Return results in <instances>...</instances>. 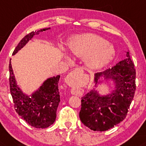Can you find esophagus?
Segmentation results:
<instances>
[{
  "label": "esophagus",
  "mask_w": 146,
  "mask_h": 146,
  "mask_svg": "<svg viewBox=\"0 0 146 146\" xmlns=\"http://www.w3.org/2000/svg\"><path fill=\"white\" fill-rule=\"evenodd\" d=\"M75 72H80L82 71V70L80 69V68H75V69L74 70Z\"/></svg>",
  "instance_id": "1"
}]
</instances>
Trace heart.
<instances>
[{
	"label": "heart",
	"mask_w": 146,
	"mask_h": 146,
	"mask_svg": "<svg viewBox=\"0 0 146 146\" xmlns=\"http://www.w3.org/2000/svg\"><path fill=\"white\" fill-rule=\"evenodd\" d=\"M68 46L73 56L84 58L86 66L92 69L104 67L111 61L115 53L113 45L93 33L74 36Z\"/></svg>",
	"instance_id": "1"
}]
</instances>
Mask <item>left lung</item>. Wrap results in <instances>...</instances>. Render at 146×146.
<instances>
[{"label":"left lung","mask_w":146,"mask_h":146,"mask_svg":"<svg viewBox=\"0 0 146 146\" xmlns=\"http://www.w3.org/2000/svg\"><path fill=\"white\" fill-rule=\"evenodd\" d=\"M135 65L129 51L115 66L95 73V88L82 98L79 115L83 124L94 131H106L123 121L135 95ZM104 81H113L114 89L103 96L95 88Z\"/></svg>","instance_id":"8db88e82"}]
</instances>
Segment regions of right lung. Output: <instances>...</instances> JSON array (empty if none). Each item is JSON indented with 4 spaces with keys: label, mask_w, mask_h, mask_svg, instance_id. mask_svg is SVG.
<instances>
[{
    "label": "right lung",
    "mask_w": 146,
    "mask_h": 146,
    "mask_svg": "<svg viewBox=\"0 0 146 146\" xmlns=\"http://www.w3.org/2000/svg\"><path fill=\"white\" fill-rule=\"evenodd\" d=\"M51 28L32 31L25 36L18 43L13 52V56L24 47L27 43L40 32ZM10 92L14 103L15 110L27 123L37 128H46L54 123L56 112L60 102L58 82L60 75L46 79L31 95H27L17 84V82L9 62Z\"/></svg>",
    "instance_id": "right-lung-1"
}]
</instances>
